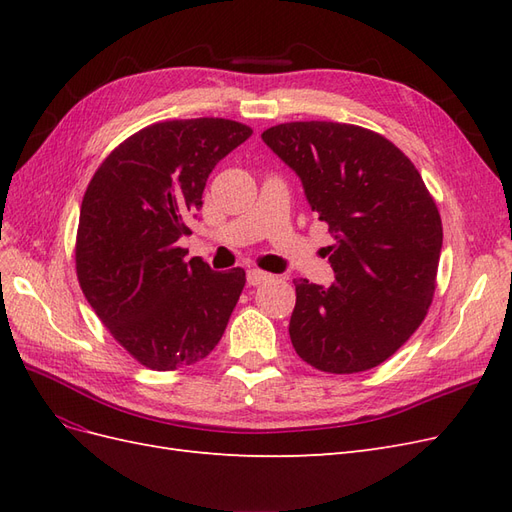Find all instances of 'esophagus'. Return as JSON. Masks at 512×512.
<instances>
[{"mask_svg": "<svg viewBox=\"0 0 512 512\" xmlns=\"http://www.w3.org/2000/svg\"><path fill=\"white\" fill-rule=\"evenodd\" d=\"M271 273H267V271H260V269H250L247 271V284H252V286H258V284H265V282H269L271 280Z\"/></svg>", "mask_w": 512, "mask_h": 512, "instance_id": "obj_1", "label": "esophagus"}]
</instances>
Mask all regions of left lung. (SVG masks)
I'll use <instances>...</instances> for the list:
<instances>
[{
  "instance_id": "1",
  "label": "left lung",
  "mask_w": 512,
  "mask_h": 512,
  "mask_svg": "<svg viewBox=\"0 0 512 512\" xmlns=\"http://www.w3.org/2000/svg\"><path fill=\"white\" fill-rule=\"evenodd\" d=\"M262 141L335 239V282H294V350L329 374L384 363L421 327L436 290L442 222L421 175L391 141L350 123H280Z\"/></svg>"
}]
</instances>
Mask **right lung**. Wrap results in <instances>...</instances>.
<instances>
[{"label": "right lung", "instance_id": "add662e5", "mask_svg": "<svg viewBox=\"0 0 512 512\" xmlns=\"http://www.w3.org/2000/svg\"><path fill=\"white\" fill-rule=\"evenodd\" d=\"M252 136L243 123L200 117L153 123L121 143L85 192L76 275L104 327L156 371L188 367L218 346L245 286L241 267L185 260L211 170Z\"/></svg>", "mask_w": 512, "mask_h": 512}]
</instances>
